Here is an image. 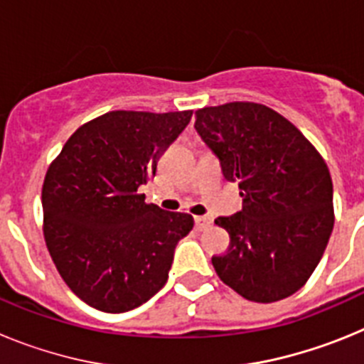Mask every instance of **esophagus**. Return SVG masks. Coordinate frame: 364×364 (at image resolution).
<instances>
[{
	"mask_svg": "<svg viewBox=\"0 0 364 364\" xmlns=\"http://www.w3.org/2000/svg\"><path fill=\"white\" fill-rule=\"evenodd\" d=\"M210 224H211L210 217H195V226H197V230H205Z\"/></svg>",
	"mask_w": 364,
	"mask_h": 364,
	"instance_id": "34e87169",
	"label": "esophagus"
}]
</instances>
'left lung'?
I'll return each instance as SVG.
<instances>
[{"label": "left lung", "instance_id": "obj_1", "mask_svg": "<svg viewBox=\"0 0 364 364\" xmlns=\"http://www.w3.org/2000/svg\"><path fill=\"white\" fill-rule=\"evenodd\" d=\"M195 129L237 182L242 210L218 217L230 247L211 262L224 284L253 302L290 297L319 264L333 230V186L324 159L277 111L230 102L197 111Z\"/></svg>", "mask_w": 364, "mask_h": 364}]
</instances>
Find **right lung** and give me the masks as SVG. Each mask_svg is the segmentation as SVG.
<instances>
[{
	"label": "right lung",
	"instance_id": "obj_1",
	"mask_svg": "<svg viewBox=\"0 0 364 364\" xmlns=\"http://www.w3.org/2000/svg\"><path fill=\"white\" fill-rule=\"evenodd\" d=\"M193 111H109L80 125L41 188L43 237L58 273L83 302L129 311L166 284L193 217L146 204L156 173Z\"/></svg>",
	"mask_w": 364,
	"mask_h": 364
}]
</instances>
